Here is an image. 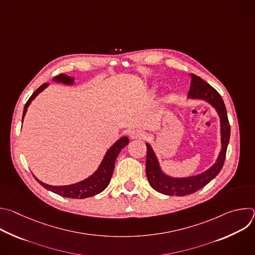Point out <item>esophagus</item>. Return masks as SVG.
Returning <instances> with one entry per match:
<instances>
[{
  "label": "esophagus",
  "mask_w": 255,
  "mask_h": 255,
  "mask_svg": "<svg viewBox=\"0 0 255 255\" xmlns=\"http://www.w3.org/2000/svg\"><path fill=\"white\" fill-rule=\"evenodd\" d=\"M144 134L141 130L139 129H133L131 132H130V137L132 139H140V138H143Z\"/></svg>",
  "instance_id": "obj_1"
}]
</instances>
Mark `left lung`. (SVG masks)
<instances>
[{
	"mask_svg": "<svg viewBox=\"0 0 255 255\" xmlns=\"http://www.w3.org/2000/svg\"><path fill=\"white\" fill-rule=\"evenodd\" d=\"M191 88L188 97L192 99H202L210 103L218 112L221 120V135H222V150L216 163L205 172L196 176L186 178H173L165 175L159 165L157 158L146 143V175L150 186L157 192L167 196H187L204 188L207 184L220 172L224 165L227 146L230 139V124L227 116L226 107L221 95L213 87L205 82L200 77L192 74Z\"/></svg>",
	"mask_w": 255,
	"mask_h": 255,
	"instance_id": "obj_1",
	"label": "left lung"
}]
</instances>
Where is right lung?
Instances as JSON below:
<instances>
[{"label": "right lung", "instance_id": "obj_1", "mask_svg": "<svg viewBox=\"0 0 255 255\" xmlns=\"http://www.w3.org/2000/svg\"><path fill=\"white\" fill-rule=\"evenodd\" d=\"M53 81L60 82L62 84H66V85H71L72 83H74V78L68 77L64 74H60V75L56 76L53 79ZM47 86H48V84H46V83L43 84L32 94V96L29 98V100L25 104L24 111H23V118L26 114L27 108L30 105L31 101L34 100V98L37 96L40 92H42ZM128 143H129V139L127 137H122L121 139H119L113 145V146L107 151V153H106L100 167L97 169V171L92 176L81 181V183H78L75 185H69V186L54 187V186L46 185V184L42 183V181H40L39 179L36 178L35 176L34 177L46 190H49L50 192H53L59 196L65 197V198L85 199V198L93 197L97 194H100L108 187L109 183H110V180H111L112 174H113L116 158H117L119 152L121 151V149L124 148Z\"/></svg>", "mask_w": 255, "mask_h": 255}]
</instances>
